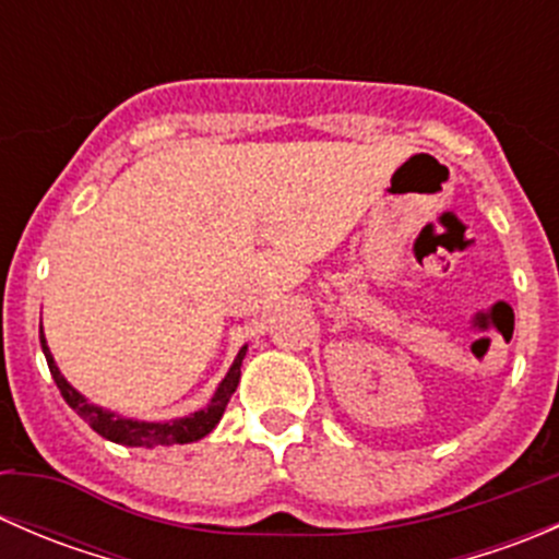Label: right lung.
<instances>
[{
  "label": "right lung",
  "mask_w": 559,
  "mask_h": 559,
  "mask_svg": "<svg viewBox=\"0 0 559 559\" xmlns=\"http://www.w3.org/2000/svg\"><path fill=\"white\" fill-rule=\"evenodd\" d=\"M39 343H43V354L45 359H48L50 376H53L61 397L67 400V405H70L72 411H78V416H81L83 421H88V427H92L94 432H99V436L107 438V441L121 443V447H148V449L173 447V443H194L200 441V438H205L207 432L218 425L229 397H233V392L238 389L240 365H243L246 348H248V346L240 348L233 368H229V373L224 376V381L218 384L216 394H213L211 403H207V408L194 411V414L183 416V419H173V421H138V419H123V416L112 414V411H105L99 408V405L88 403V400L83 397L75 386H70V381L59 373V368H56L53 362V354H50L43 332H39Z\"/></svg>",
  "instance_id": "1"
}]
</instances>
